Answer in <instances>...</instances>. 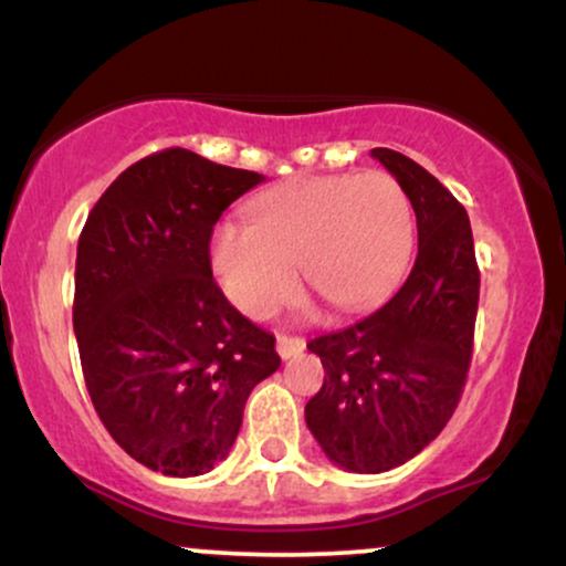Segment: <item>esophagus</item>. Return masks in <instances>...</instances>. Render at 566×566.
I'll use <instances>...</instances> for the list:
<instances>
[{
	"label": "esophagus",
	"instance_id": "esophagus-1",
	"mask_svg": "<svg viewBox=\"0 0 566 566\" xmlns=\"http://www.w3.org/2000/svg\"><path fill=\"white\" fill-rule=\"evenodd\" d=\"M305 348V340L303 337H292V335H279L276 337V350L282 359H290V356L301 354V350Z\"/></svg>",
	"mask_w": 566,
	"mask_h": 566
}]
</instances>
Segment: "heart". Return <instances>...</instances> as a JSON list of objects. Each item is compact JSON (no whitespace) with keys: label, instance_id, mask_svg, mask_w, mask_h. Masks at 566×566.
Listing matches in <instances>:
<instances>
[{"label":"heart","instance_id":"1","mask_svg":"<svg viewBox=\"0 0 566 566\" xmlns=\"http://www.w3.org/2000/svg\"><path fill=\"white\" fill-rule=\"evenodd\" d=\"M412 247V201L394 175H305L252 201V223H218L210 265L242 314L265 319L295 295L297 263L324 301L359 311L396 287Z\"/></svg>","mask_w":566,"mask_h":566}]
</instances>
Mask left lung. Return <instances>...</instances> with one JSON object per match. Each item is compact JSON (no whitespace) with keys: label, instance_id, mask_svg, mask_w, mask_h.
I'll use <instances>...</instances> for the list:
<instances>
[{"label":"left lung","instance_id":"obj_1","mask_svg":"<svg viewBox=\"0 0 566 566\" xmlns=\"http://www.w3.org/2000/svg\"><path fill=\"white\" fill-rule=\"evenodd\" d=\"M373 157L399 180L418 218V258L399 292L367 319L314 337L324 382L305 423L333 463L382 473L439 437L463 394L479 305L469 212L418 161Z\"/></svg>","mask_w":566,"mask_h":566}]
</instances>
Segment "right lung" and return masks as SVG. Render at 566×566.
<instances>
[{
	"label": "right lung",
	"mask_w": 566,
	"mask_h": 566,
	"mask_svg": "<svg viewBox=\"0 0 566 566\" xmlns=\"http://www.w3.org/2000/svg\"><path fill=\"white\" fill-rule=\"evenodd\" d=\"M263 180L165 148L127 167L82 229L74 333L90 399L116 444L165 476L223 460L247 396L282 365L210 265L212 226Z\"/></svg>",
	"instance_id": "obj_1"
}]
</instances>
